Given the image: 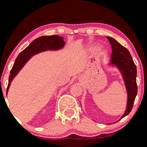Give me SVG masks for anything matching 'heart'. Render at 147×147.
<instances>
[{"label": "heart", "mask_w": 147, "mask_h": 147, "mask_svg": "<svg viewBox=\"0 0 147 147\" xmlns=\"http://www.w3.org/2000/svg\"><path fill=\"white\" fill-rule=\"evenodd\" d=\"M96 49H97V47L92 46L90 47V48H89L88 49V52L89 53H93L94 51H96Z\"/></svg>", "instance_id": "heart-1"}]
</instances>
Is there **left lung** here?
<instances>
[{
    "mask_svg": "<svg viewBox=\"0 0 147 147\" xmlns=\"http://www.w3.org/2000/svg\"><path fill=\"white\" fill-rule=\"evenodd\" d=\"M107 38L112 48L111 59L109 64L115 66L120 71L127 91L128 98L126 111L123 116L119 119V121H120L124 117L128 115L132 109L134 100L138 93L136 83L137 69L128 50L121 45L115 39L111 37H107Z\"/></svg>",
    "mask_w": 147,
    "mask_h": 147,
    "instance_id": "8db88e82",
    "label": "left lung"
}]
</instances>
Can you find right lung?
Segmentation results:
<instances>
[{
  "label": "right lung",
  "mask_w": 147,
  "mask_h": 147,
  "mask_svg": "<svg viewBox=\"0 0 147 147\" xmlns=\"http://www.w3.org/2000/svg\"><path fill=\"white\" fill-rule=\"evenodd\" d=\"M65 45V42L63 41V37L59 36L58 35L51 36H41L32 41L17 57L9 76L6 94L13 79L32 56L41 52L58 51L63 48Z\"/></svg>",
  "instance_id": "add662e5"
}]
</instances>
